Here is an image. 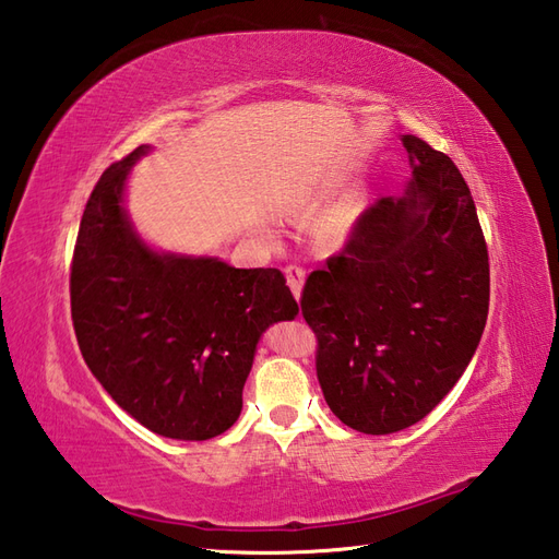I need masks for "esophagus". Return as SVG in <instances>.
<instances>
[{"label": "esophagus", "mask_w": 559, "mask_h": 559, "mask_svg": "<svg viewBox=\"0 0 559 559\" xmlns=\"http://www.w3.org/2000/svg\"><path fill=\"white\" fill-rule=\"evenodd\" d=\"M284 275H287V284H289V289L294 294V299L299 301L304 282H306V270L301 265H287V267H284Z\"/></svg>", "instance_id": "esophagus-1"}]
</instances>
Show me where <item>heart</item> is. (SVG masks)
Returning <instances> with one entry per match:
<instances>
[{"mask_svg": "<svg viewBox=\"0 0 559 559\" xmlns=\"http://www.w3.org/2000/svg\"><path fill=\"white\" fill-rule=\"evenodd\" d=\"M344 231H346L344 222H342V219H334V222H330L328 229H325V239H328V241H337V239L344 237Z\"/></svg>", "mask_w": 559, "mask_h": 559, "instance_id": "b5f03b06", "label": "heart"}]
</instances>
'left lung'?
Listing matches in <instances>:
<instances>
[{"instance_id": "1", "label": "left lung", "mask_w": 559, "mask_h": 559, "mask_svg": "<svg viewBox=\"0 0 559 559\" xmlns=\"http://www.w3.org/2000/svg\"><path fill=\"white\" fill-rule=\"evenodd\" d=\"M402 143L412 163L404 195L370 205L301 294L325 402L366 436L428 416L462 378L488 320V248L468 186L426 141Z\"/></svg>"}]
</instances>
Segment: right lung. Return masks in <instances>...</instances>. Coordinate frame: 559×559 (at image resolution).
Returning <instances> with one entry per match:
<instances>
[{"label":"right lung","mask_w":559,"mask_h":559,"mask_svg":"<svg viewBox=\"0 0 559 559\" xmlns=\"http://www.w3.org/2000/svg\"><path fill=\"white\" fill-rule=\"evenodd\" d=\"M135 147L105 169L83 210L71 263V320L91 373L123 412L171 440H210L241 414L255 346L299 313L275 267L157 253L123 207Z\"/></svg>","instance_id":"1"}]
</instances>
